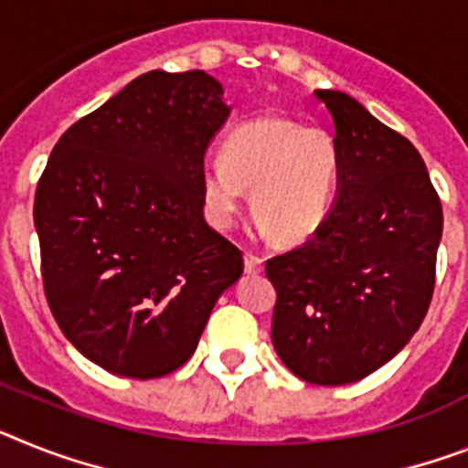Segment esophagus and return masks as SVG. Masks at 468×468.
<instances>
[{
	"label": "esophagus",
	"mask_w": 468,
	"mask_h": 468,
	"mask_svg": "<svg viewBox=\"0 0 468 468\" xmlns=\"http://www.w3.org/2000/svg\"><path fill=\"white\" fill-rule=\"evenodd\" d=\"M245 271L250 273V276H257V273H261L264 271V259L257 257V254L247 252L245 254Z\"/></svg>",
	"instance_id": "esophagus-1"
}]
</instances>
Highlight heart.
Masks as SVG:
<instances>
[{
  "label": "heart",
  "mask_w": 468,
  "mask_h": 468,
  "mask_svg": "<svg viewBox=\"0 0 468 468\" xmlns=\"http://www.w3.org/2000/svg\"><path fill=\"white\" fill-rule=\"evenodd\" d=\"M337 176L340 149L331 133L261 116L238 125L223 140L221 161L204 166V216L226 230L240 214L242 190H250V209L271 238L300 245L331 211Z\"/></svg>",
  "instance_id": "obj_1"
}]
</instances>
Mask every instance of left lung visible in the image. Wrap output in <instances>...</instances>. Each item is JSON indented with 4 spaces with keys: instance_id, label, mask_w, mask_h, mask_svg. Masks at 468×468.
I'll return each mask as SVG.
<instances>
[{
    "instance_id": "obj_1",
    "label": "left lung",
    "mask_w": 468,
    "mask_h": 468,
    "mask_svg": "<svg viewBox=\"0 0 468 468\" xmlns=\"http://www.w3.org/2000/svg\"><path fill=\"white\" fill-rule=\"evenodd\" d=\"M331 112L340 176L321 228L266 261L271 340L314 386L367 378L419 331L435 288L442 207L421 154L359 101L316 90Z\"/></svg>"
}]
</instances>
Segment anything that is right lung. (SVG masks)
<instances>
[{
	"mask_svg": "<svg viewBox=\"0 0 468 468\" xmlns=\"http://www.w3.org/2000/svg\"><path fill=\"white\" fill-rule=\"evenodd\" d=\"M230 107L204 70H149L70 125L35 192L42 282L70 345L149 380L197 349L242 252L204 221V152Z\"/></svg>",
	"mask_w": 468,
	"mask_h": 468,
	"instance_id": "obj_1",
	"label": "right lung"
}]
</instances>
